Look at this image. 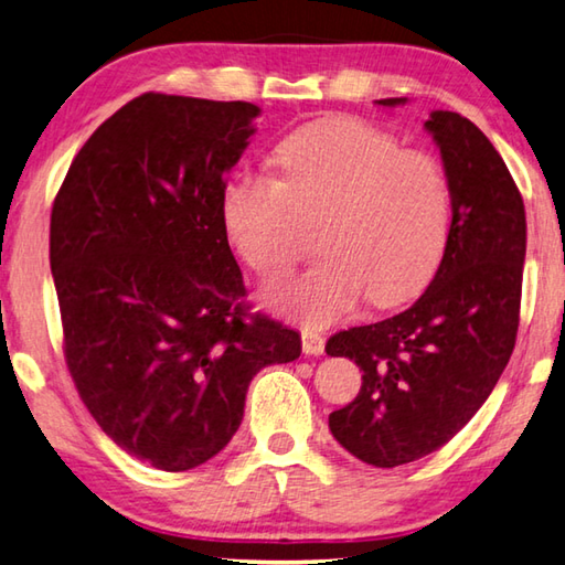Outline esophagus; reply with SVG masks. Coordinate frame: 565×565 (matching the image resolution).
Instances as JSON below:
<instances>
[{
	"label": "esophagus",
	"instance_id": "1",
	"mask_svg": "<svg viewBox=\"0 0 565 565\" xmlns=\"http://www.w3.org/2000/svg\"><path fill=\"white\" fill-rule=\"evenodd\" d=\"M302 351H305V354H312V356L324 354V337L317 334V332H310V329H305V332H302Z\"/></svg>",
	"mask_w": 565,
	"mask_h": 565
}]
</instances>
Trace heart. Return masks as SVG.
I'll use <instances>...</instances> for the list:
<instances>
[{"instance_id":"obj_1","label":"heart","mask_w":565,"mask_h":565,"mask_svg":"<svg viewBox=\"0 0 565 565\" xmlns=\"http://www.w3.org/2000/svg\"><path fill=\"white\" fill-rule=\"evenodd\" d=\"M275 177L238 174L223 186L221 221L231 246L260 278L292 268L305 253L300 223H317L322 260L273 285L268 305L307 327L411 300L440 268L452 226V189L430 152L334 117L275 147Z\"/></svg>"}]
</instances>
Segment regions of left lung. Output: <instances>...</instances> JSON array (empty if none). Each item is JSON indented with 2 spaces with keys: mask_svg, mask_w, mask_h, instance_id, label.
Returning a JSON list of instances; mask_svg holds the SVG:
<instances>
[{
  "mask_svg": "<svg viewBox=\"0 0 565 565\" xmlns=\"http://www.w3.org/2000/svg\"><path fill=\"white\" fill-rule=\"evenodd\" d=\"M379 105L406 98L376 100ZM425 130L452 189L443 263L418 302L329 337L327 354L364 371L329 430L361 462L398 467L443 448L480 411L514 351L526 255L524 201L494 145L467 117L435 110Z\"/></svg>",
  "mask_w": 565,
  "mask_h": 565,
  "instance_id": "8db88e82",
  "label": "left lung"
}]
</instances>
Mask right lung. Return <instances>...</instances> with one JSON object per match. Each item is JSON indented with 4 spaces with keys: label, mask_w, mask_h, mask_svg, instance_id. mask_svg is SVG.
I'll return each mask as SVG.
<instances>
[{
    "label": "right lung",
    "mask_w": 565,
    "mask_h": 565,
    "mask_svg": "<svg viewBox=\"0 0 565 565\" xmlns=\"http://www.w3.org/2000/svg\"><path fill=\"white\" fill-rule=\"evenodd\" d=\"M258 115L145 93L88 137L53 199L71 379L103 433L164 472L226 448L253 376L302 351L295 329L250 312L221 221Z\"/></svg>",
    "instance_id": "obj_1"
}]
</instances>
